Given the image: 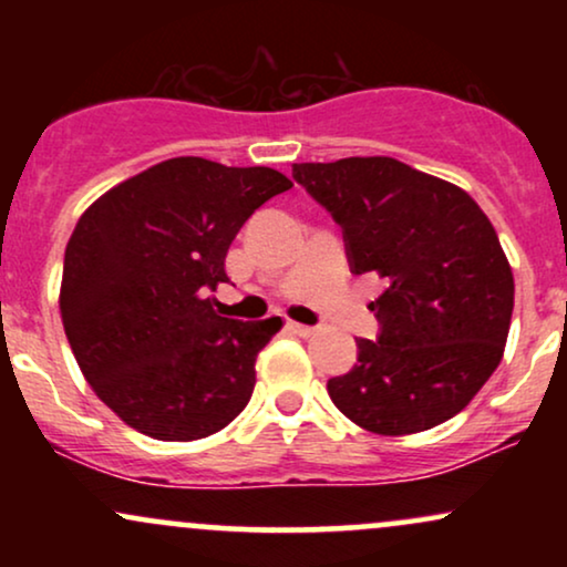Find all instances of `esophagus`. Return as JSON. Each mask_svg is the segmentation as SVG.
<instances>
[{"label": "esophagus", "mask_w": 567, "mask_h": 567, "mask_svg": "<svg viewBox=\"0 0 567 567\" xmlns=\"http://www.w3.org/2000/svg\"><path fill=\"white\" fill-rule=\"evenodd\" d=\"M290 330L296 336H301V338H309V336H315L317 330L315 328H309V324H301V322H290Z\"/></svg>", "instance_id": "obj_1"}]
</instances>
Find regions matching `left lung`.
<instances>
[{"label": "left lung", "mask_w": 567, "mask_h": 567, "mask_svg": "<svg viewBox=\"0 0 567 567\" xmlns=\"http://www.w3.org/2000/svg\"><path fill=\"white\" fill-rule=\"evenodd\" d=\"M343 229L354 275L383 277L379 341L328 381L333 405L383 437L461 413L504 357L514 277L493 224L464 188L392 157L292 165Z\"/></svg>", "instance_id": "obj_1"}]
</instances>
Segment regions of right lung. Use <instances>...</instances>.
<instances>
[{"label": "right lung", "mask_w": 567, "mask_h": 567, "mask_svg": "<svg viewBox=\"0 0 567 567\" xmlns=\"http://www.w3.org/2000/svg\"><path fill=\"white\" fill-rule=\"evenodd\" d=\"M292 181L175 157L101 194L66 245L61 320L97 400L146 437H210L243 413L279 317L237 322L207 290L243 224Z\"/></svg>", "instance_id": "add662e5"}]
</instances>
